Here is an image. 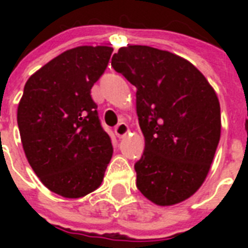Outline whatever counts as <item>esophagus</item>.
I'll return each instance as SVG.
<instances>
[{"label": "esophagus", "instance_id": "obj_1", "mask_svg": "<svg viewBox=\"0 0 248 248\" xmlns=\"http://www.w3.org/2000/svg\"><path fill=\"white\" fill-rule=\"evenodd\" d=\"M114 131H116V135L117 138H124V136H126L128 134V126L124 122H121V124H118L116 126V128H114Z\"/></svg>", "mask_w": 248, "mask_h": 248}]
</instances>
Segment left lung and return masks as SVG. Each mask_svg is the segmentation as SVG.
Instances as JSON below:
<instances>
[{
    "label": "left lung",
    "instance_id": "1",
    "mask_svg": "<svg viewBox=\"0 0 248 248\" xmlns=\"http://www.w3.org/2000/svg\"><path fill=\"white\" fill-rule=\"evenodd\" d=\"M112 67L138 89L145 148L135 163L136 186L157 206L188 200L206 180L220 140L215 90L190 62L151 46L121 47Z\"/></svg>",
    "mask_w": 248,
    "mask_h": 248
}]
</instances>
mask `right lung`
Returning <instances> with one entry per match:
<instances>
[{
    "mask_svg": "<svg viewBox=\"0 0 248 248\" xmlns=\"http://www.w3.org/2000/svg\"><path fill=\"white\" fill-rule=\"evenodd\" d=\"M112 51L77 46L62 52L29 77L17 105L29 165L48 190L65 198L96 190L112 158V140L91 97Z\"/></svg>",
    "mask_w": 248,
    "mask_h": 248,
    "instance_id": "add662e5",
    "label": "right lung"
}]
</instances>
